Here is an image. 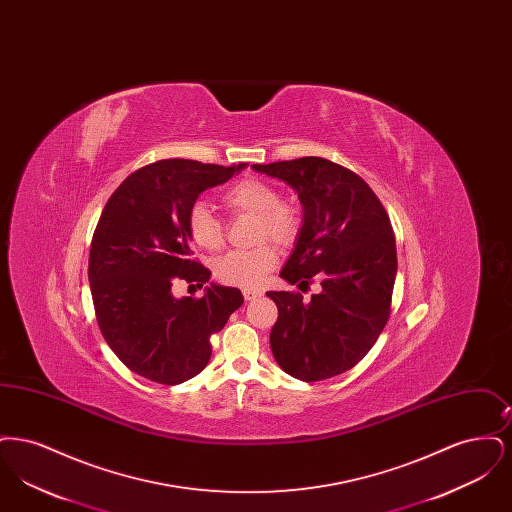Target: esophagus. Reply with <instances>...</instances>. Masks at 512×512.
Segmentation results:
<instances>
[{
	"label": "esophagus",
	"instance_id": "obj_1",
	"mask_svg": "<svg viewBox=\"0 0 512 512\" xmlns=\"http://www.w3.org/2000/svg\"><path fill=\"white\" fill-rule=\"evenodd\" d=\"M263 293L259 292V290H244V299L245 301H253V299H257V297H261Z\"/></svg>",
	"mask_w": 512,
	"mask_h": 512
}]
</instances>
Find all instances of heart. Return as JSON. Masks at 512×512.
<instances>
[{"mask_svg": "<svg viewBox=\"0 0 512 512\" xmlns=\"http://www.w3.org/2000/svg\"><path fill=\"white\" fill-rule=\"evenodd\" d=\"M222 203L236 217H255V242L251 251H230L215 263V278L240 288H257L276 267L278 253L272 244L290 247L297 242L303 215L293 203L282 201L278 190L261 178H244L222 192ZM186 228L197 247L217 251L224 244V224L203 203L195 201L186 215Z\"/></svg>", "mask_w": 512, "mask_h": 512, "instance_id": "heart-1", "label": "heart"}]
</instances>
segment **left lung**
Returning <instances> with one entry per match:
<instances>
[{"label":"left lung","instance_id":"1","mask_svg":"<svg viewBox=\"0 0 512 512\" xmlns=\"http://www.w3.org/2000/svg\"><path fill=\"white\" fill-rule=\"evenodd\" d=\"M257 172L290 184L303 228L280 276L307 292H268L278 307L270 349L284 372L318 382L357 365L391 313L397 249L390 217L365 180L322 157H301Z\"/></svg>","mask_w":512,"mask_h":512}]
</instances>
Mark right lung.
<instances>
[{
	"instance_id": "right-lung-1",
	"label": "right lung",
	"mask_w": 512,
	"mask_h": 512,
	"mask_svg": "<svg viewBox=\"0 0 512 512\" xmlns=\"http://www.w3.org/2000/svg\"><path fill=\"white\" fill-rule=\"evenodd\" d=\"M245 165L163 159L132 172L107 199L90 245L88 278L99 330L132 372L176 386L211 359V336L242 307L238 288L211 284L203 297L172 295L186 280L199 288L211 270L194 259L186 215L197 195Z\"/></svg>"
}]
</instances>
